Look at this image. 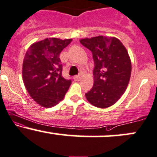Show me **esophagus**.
Returning <instances> with one entry per match:
<instances>
[{
	"mask_svg": "<svg viewBox=\"0 0 157 157\" xmlns=\"http://www.w3.org/2000/svg\"><path fill=\"white\" fill-rule=\"evenodd\" d=\"M80 75H75V76H74V77H73L74 80H75V81H78V80H80Z\"/></svg>",
	"mask_w": 157,
	"mask_h": 157,
	"instance_id": "34e87169",
	"label": "esophagus"
}]
</instances>
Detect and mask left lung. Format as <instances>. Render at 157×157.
<instances>
[{
    "label": "left lung",
    "mask_w": 157,
    "mask_h": 157,
    "mask_svg": "<svg viewBox=\"0 0 157 157\" xmlns=\"http://www.w3.org/2000/svg\"><path fill=\"white\" fill-rule=\"evenodd\" d=\"M80 43L92 51L94 63V85L86 97L99 108L113 105L126 90L131 75V62L127 49L115 37L83 39Z\"/></svg>",
    "instance_id": "obj_1"
}]
</instances>
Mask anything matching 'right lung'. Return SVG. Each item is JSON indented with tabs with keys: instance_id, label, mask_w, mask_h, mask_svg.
<instances>
[{
	"instance_id": "add662e5",
	"label": "right lung",
	"mask_w": 157,
	"mask_h": 157,
	"mask_svg": "<svg viewBox=\"0 0 157 157\" xmlns=\"http://www.w3.org/2000/svg\"><path fill=\"white\" fill-rule=\"evenodd\" d=\"M72 39L47 38L33 44L26 53L22 76L31 98L44 107H52L63 99L71 80L63 77L61 51Z\"/></svg>"
}]
</instances>
